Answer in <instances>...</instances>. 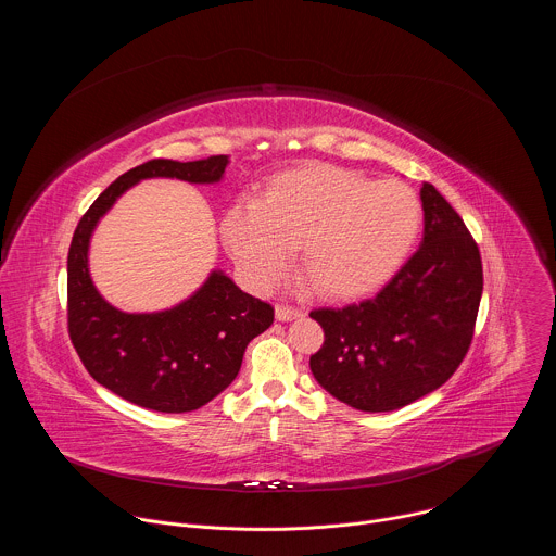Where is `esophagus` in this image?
I'll return each instance as SVG.
<instances>
[{"mask_svg":"<svg viewBox=\"0 0 556 556\" xmlns=\"http://www.w3.org/2000/svg\"><path fill=\"white\" fill-rule=\"evenodd\" d=\"M299 316H303V312L296 309V307H288V305H277L275 307V319L277 321H294V319H299Z\"/></svg>","mask_w":556,"mask_h":556,"instance_id":"1","label":"esophagus"}]
</instances>
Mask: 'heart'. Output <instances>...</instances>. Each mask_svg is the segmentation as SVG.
I'll list each match as a JSON object with an SVG mask.
<instances>
[{
    "label": "heart",
    "mask_w": 556,
    "mask_h": 556,
    "mask_svg": "<svg viewBox=\"0 0 556 556\" xmlns=\"http://www.w3.org/2000/svg\"><path fill=\"white\" fill-rule=\"evenodd\" d=\"M422 224L414 189L330 165L277 176L264 200L242 195L222 217V242L247 283L268 290L301 244V264L328 296H361L405 264Z\"/></svg>",
    "instance_id": "obj_1"
}]
</instances>
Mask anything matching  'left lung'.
Instances as JSON below:
<instances>
[{"instance_id":"left-lung-1","label":"left lung","mask_w":556,"mask_h":556,"mask_svg":"<svg viewBox=\"0 0 556 556\" xmlns=\"http://www.w3.org/2000/svg\"><path fill=\"white\" fill-rule=\"evenodd\" d=\"M420 249L371 299L309 312L326 332L309 369L337 401L393 412L444 384L468 352L484 275L455 208L425 182Z\"/></svg>"}]
</instances>
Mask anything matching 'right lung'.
Returning a JSON list of instances; mask_svg holds the SVG:
<instances>
[{
    "label": "right lung",
    "mask_w": 556,
    "mask_h": 556,
    "mask_svg": "<svg viewBox=\"0 0 556 556\" xmlns=\"http://www.w3.org/2000/svg\"><path fill=\"white\" fill-rule=\"evenodd\" d=\"M228 163V155L193 163L149 161L114 180L74 230L67 253L72 345L99 384L138 407L185 414L211 403L240 374L247 345L273 326L275 309L215 268L193 294L172 307L123 312L92 281V235L134 185L151 178L217 185Z\"/></svg>",
    "instance_id": "1"
}]
</instances>
